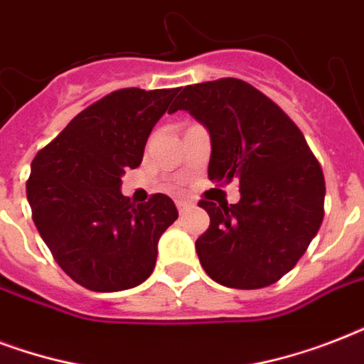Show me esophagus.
I'll return each mask as SVG.
<instances>
[{
	"label": "esophagus",
	"instance_id": "obj_1",
	"mask_svg": "<svg viewBox=\"0 0 364 364\" xmlns=\"http://www.w3.org/2000/svg\"><path fill=\"white\" fill-rule=\"evenodd\" d=\"M176 205H177V210H179V213H185V211L191 208V202H187V200H177Z\"/></svg>",
	"mask_w": 364,
	"mask_h": 364
}]
</instances>
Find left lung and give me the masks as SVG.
Listing matches in <instances>:
<instances>
[{
    "instance_id": "8db88e82",
    "label": "left lung",
    "mask_w": 364,
    "mask_h": 364,
    "mask_svg": "<svg viewBox=\"0 0 364 364\" xmlns=\"http://www.w3.org/2000/svg\"><path fill=\"white\" fill-rule=\"evenodd\" d=\"M188 111L210 132L208 177L240 181L238 204L200 200L210 228L196 240L213 282L260 289L293 270L323 221L325 177L302 132L240 79L188 85L170 113Z\"/></svg>"
}]
</instances>
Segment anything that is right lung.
I'll return each mask as SVG.
<instances>
[{
    "label": "right lung",
    "instance_id": "add662e5",
    "mask_svg": "<svg viewBox=\"0 0 364 364\" xmlns=\"http://www.w3.org/2000/svg\"><path fill=\"white\" fill-rule=\"evenodd\" d=\"M179 88H122L92 104L36 154L26 196L43 242L68 276L96 293L137 287L156 264L159 240L177 219L173 200L122 196L124 170Z\"/></svg>",
    "mask_w": 364,
    "mask_h": 364
}]
</instances>
